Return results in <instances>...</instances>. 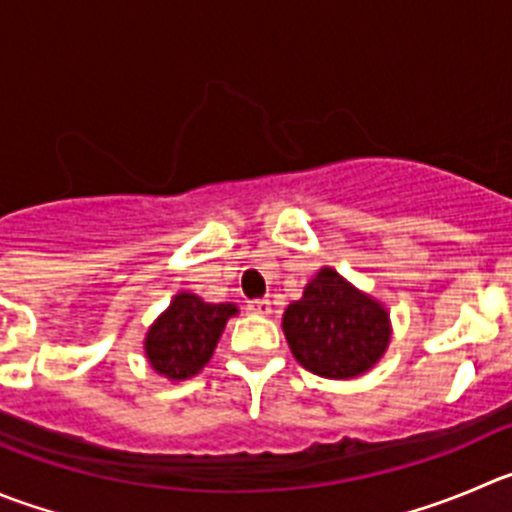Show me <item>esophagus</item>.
<instances>
[{"instance_id": "obj_1", "label": "esophagus", "mask_w": 512, "mask_h": 512, "mask_svg": "<svg viewBox=\"0 0 512 512\" xmlns=\"http://www.w3.org/2000/svg\"><path fill=\"white\" fill-rule=\"evenodd\" d=\"M248 311H251V314H259V316H269L271 314V301L269 299L248 301Z\"/></svg>"}]
</instances>
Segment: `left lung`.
<instances>
[{
	"label": "left lung",
	"instance_id": "8db88e82",
	"mask_svg": "<svg viewBox=\"0 0 512 512\" xmlns=\"http://www.w3.org/2000/svg\"><path fill=\"white\" fill-rule=\"evenodd\" d=\"M281 329L296 362L326 379L362 377L392 342L387 306L332 266H321L286 306Z\"/></svg>",
	"mask_w": 512,
	"mask_h": 512
}]
</instances>
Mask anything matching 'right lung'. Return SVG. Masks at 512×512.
<instances>
[{"instance_id": "obj_1", "label": "right lung", "mask_w": 512, "mask_h": 512, "mask_svg": "<svg viewBox=\"0 0 512 512\" xmlns=\"http://www.w3.org/2000/svg\"><path fill=\"white\" fill-rule=\"evenodd\" d=\"M236 314L238 306L231 301L211 304L191 291H178L145 334L150 369L170 382L196 377L211 362L226 321Z\"/></svg>"}]
</instances>
